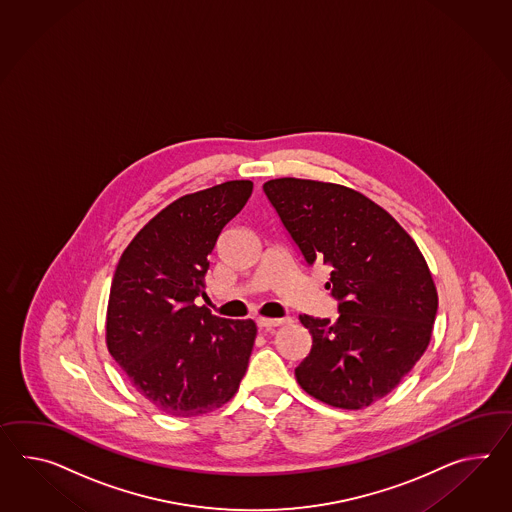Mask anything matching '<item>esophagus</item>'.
Instances as JSON below:
<instances>
[{"label":"esophagus","mask_w":512,"mask_h":512,"mask_svg":"<svg viewBox=\"0 0 512 512\" xmlns=\"http://www.w3.org/2000/svg\"><path fill=\"white\" fill-rule=\"evenodd\" d=\"M287 322L285 318H257V325H259V329H272V327H277V325H283Z\"/></svg>","instance_id":"esophagus-1"}]
</instances>
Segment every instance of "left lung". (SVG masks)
<instances>
[{"mask_svg":"<svg viewBox=\"0 0 512 512\" xmlns=\"http://www.w3.org/2000/svg\"><path fill=\"white\" fill-rule=\"evenodd\" d=\"M264 194L311 266L331 268L325 288L338 318L301 314L312 348L300 387L327 405L361 409L387 396L429 344L438 296L424 255L405 229L359 192L309 179H272Z\"/></svg>","mask_w":512,"mask_h":512,"instance_id":"8db88e82","label":"left lung"}]
</instances>
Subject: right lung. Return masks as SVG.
I'll return each instance as SVG.
<instances>
[{"mask_svg":"<svg viewBox=\"0 0 512 512\" xmlns=\"http://www.w3.org/2000/svg\"><path fill=\"white\" fill-rule=\"evenodd\" d=\"M251 181L188 194L159 212L125 248L107 307V348L129 383L159 411L187 418L222 407L248 370L253 320L212 316L209 255L250 200Z\"/></svg>","mask_w":512,"mask_h":512,"instance_id":"right-lung-1","label":"right lung"}]
</instances>
